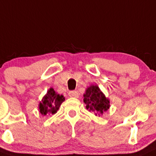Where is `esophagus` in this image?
Listing matches in <instances>:
<instances>
[{
  "mask_svg": "<svg viewBox=\"0 0 156 156\" xmlns=\"http://www.w3.org/2000/svg\"><path fill=\"white\" fill-rule=\"evenodd\" d=\"M69 96L70 97H74V98H78V93L75 90L69 91Z\"/></svg>",
  "mask_w": 156,
  "mask_h": 156,
  "instance_id": "1",
  "label": "esophagus"
}]
</instances>
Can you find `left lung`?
Returning <instances> with one entry per match:
<instances>
[{
    "label": "left lung",
    "instance_id": "1",
    "mask_svg": "<svg viewBox=\"0 0 156 156\" xmlns=\"http://www.w3.org/2000/svg\"><path fill=\"white\" fill-rule=\"evenodd\" d=\"M83 102L86 108L93 111L96 115H102L103 113L109 108V100L100 91L99 87L91 85L83 94Z\"/></svg>",
    "mask_w": 156,
    "mask_h": 156
}]
</instances>
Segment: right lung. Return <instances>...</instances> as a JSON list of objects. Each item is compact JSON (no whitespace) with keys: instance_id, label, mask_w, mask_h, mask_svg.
I'll list each match as a JSON object with an SVG mask.
<instances>
[{"instance_id":"add662e5","label":"right lung","mask_w":156,"mask_h":156,"mask_svg":"<svg viewBox=\"0 0 156 156\" xmlns=\"http://www.w3.org/2000/svg\"><path fill=\"white\" fill-rule=\"evenodd\" d=\"M64 100L65 98L63 95L57 94L54 89L51 88L39 103V111L42 115L45 116L56 114L60 105Z\"/></svg>"}]
</instances>
